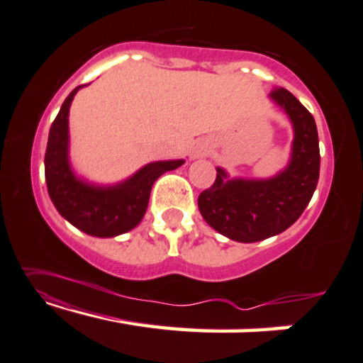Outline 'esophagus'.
<instances>
[{
    "mask_svg": "<svg viewBox=\"0 0 363 363\" xmlns=\"http://www.w3.org/2000/svg\"><path fill=\"white\" fill-rule=\"evenodd\" d=\"M210 153V145L207 142H196L194 143V147L191 150V153H189V156H191V160H199V158H203V156H207Z\"/></svg>",
    "mask_w": 363,
    "mask_h": 363,
    "instance_id": "1",
    "label": "esophagus"
}]
</instances>
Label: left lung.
<instances>
[{"label": "left lung", "mask_w": 363, "mask_h": 363, "mask_svg": "<svg viewBox=\"0 0 363 363\" xmlns=\"http://www.w3.org/2000/svg\"><path fill=\"white\" fill-rule=\"evenodd\" d=\"M269 97L294 127L289 164L267 179H231L223 167H216L213 186L199 196L203 220L233 241L256 242L282 233L300 218L320 179L315 118L290 91L277 88Z\"/></svg>", "instance_id": "1"}]
</instances>
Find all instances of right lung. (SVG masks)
Masks as SVG:
<instances>
[{"label":"right lung","mask_w":363,"mask_h":363,"mask_svg":"<svg viewBox=\"0 0 363 363\" xmlns=\"http://www.w3.org/2000/svg\"><path fill=\"white\" fill-rule=\"evenodd\" d=\"M74 88L53 121L45 151V182L53 205L65 220L86 235L113 238L133 230L145 216L155 181L166 171L182 166L184 160L155 161L127 177L125 181L99 186L78 177L69 164L68 113Z\"/></svg>","instance_id":"obj_1"}]
</instances>
